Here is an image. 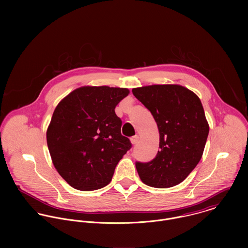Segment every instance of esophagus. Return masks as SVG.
Instances as JSON below:
<instances>
[{
	"instance_id": "esophagus-1",
	"label": "esophagus",
	"mask_w": 248,
	"mask_h": 248,
	"mask_svg": "<svg viewBox=\"0 0 248 248\" xmlns=\"http://www.w3.org/2000/svg\"><path fill=\"white\" fill-rule=\"evenodd\" d=\"M139 140H140V138L138 136H135V137L131 138V142H132L133 145H136L139 142Z\"/></svg>"
}]
</instances>
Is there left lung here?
<instances>
[{"label": "left lung", "mask_w": 248, "mask_h": 248, "mask_svg": "<svg viewBox=\"0 0 248 248\" xmlns=\"http://www.w3.org/2000/svg\"><path fill=\"white\" fill-rule=\"evenodd\" d=\"M134 95L153 114L159 133V148L150 162H137L142 182L169 188L182 182L200 162L209 125L199 96L177 85H152L133 89Z\"/></svg>", "instance_id": "left-lung-1"}]
</instances>
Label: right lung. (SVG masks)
Masks as SVG:
<instances>
[{"mask_svg": "<svg viewBox=\"0 0 248 248\" xmlns=\"http://www.w3.org/2000/svg\"><path fill=\"white\" fill-rule=\"evenodd\" d=\"M129 93L126 88L84 86L55 108L46 143L55 169L72 188L93 191L105 187L131 149L114 111Z\"/></svg>", "mask_w": 248, "mask_h": 248, "instance_id": "obj_1", "label": "right lung"}]
</instances>
